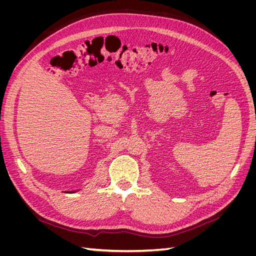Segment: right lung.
Returning <instances> with one entry per match:
<instances>
[{
    "instance_id": "right-lung-1",
    "label": "right lung",
    "mask_w": 256,
    "mask_h": 256,
    "mask_svg": "<svg viewBox=\"0 0 256 256\" xmlns=\"http://www.w3.org/2000/svg\"><path fill=\"white\" fill-rule=\"evenodd\" d=\"M69 193H72V192H69Z\"/></svg>"
}]
</instances>
